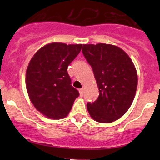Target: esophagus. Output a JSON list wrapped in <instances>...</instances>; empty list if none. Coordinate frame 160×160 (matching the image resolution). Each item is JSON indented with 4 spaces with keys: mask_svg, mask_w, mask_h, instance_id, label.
<instances>
[{
    "mask_svg": "<svg viewBox=\"0 0 160 160\" xmlns=\"http://www.w3.org/2000/svg\"><path fill=\"white\" fill-rule=\"evenodd\" d=\"M79 92H80V97H83V88H81V89L79 90Z\"/></svg>",
    "mask_w": 160,
    "mask_h": 160,
    "instance_id": "1",
    "label": "esophagus"
}]
</instances>
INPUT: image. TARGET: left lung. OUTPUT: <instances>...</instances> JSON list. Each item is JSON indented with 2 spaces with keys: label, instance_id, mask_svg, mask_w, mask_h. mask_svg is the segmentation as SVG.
Wrapping results in <instances>:
<instances>
[{
  "label": "left lung",
  "instance_id": "8db88e82",
  "mask_svg": "<svg viewBox=\"0 0 160 160\" xmlns=\"http://www.w3.org/2000/svg\"><path fill=\"white\" fill-rule=\"evenodd\" d=\"M82 52L99 90L98 99L87 104L88 112L96 122H114L126 113L135 98L138 84L135 66L126 52L113 45H83Z\"/></svg>",
  "mask_w": 160,
  "mask_h": 160
}]
</instances>
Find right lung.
I'll return each mask as SVG.
<instances>
[{"label":"right lung","instance_id":"obj_1","mask_svg":"<svg viewBox=\"0 0 160 160\" xmlns=\"http://www.w3.org/2000/svg\"><path fill=\"white\" fill-rule=\"evenodd\" d=\"M82 44L53 42L35 52L26 71V88L38 111L52 119L67 117L78 90L71 85L67 68L81 50Z\"/></svg>","mask_w":160,"mask_h":160}]
</instances>
